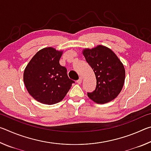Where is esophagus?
<instances>
[{"label":"esophagus","instance_id":"1","mask_svg":"<svg viewBox=\"0 0 151 151\" xmlns=\"http://www.w3.org/2000/svg\"><path fill=\"white\" fill-rule=\"evenodd\" d=\"M82 81H83V78H82V77H80V78H79L78 80L77 81V83H78V84H79V85H80V84H81V83H82Z\"/></svg>","mask_w":151,"mask_h":151}]
</instances>
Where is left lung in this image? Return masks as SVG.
Wrapping results in <instances>:
<instances>
[{
	"label": "left lung",
	"mask_w": 151,
	"mask_h": 151,
	"mask_svg": "<svg viewBox=\"0 0 151 151\" xmlns=\"http://www.w3.org/2000/svg\"><path fill=\"white\" fill-rule=\"evenodd\" d=\"M83 55L93 68L96 79V89L87 93L88 98L98 104H104L116 98L123 87L125 69L123 64L111 48L97 45L85 48Z\"/></svg>",
	"instance_id": "left-lung-1"
}]
</instances>
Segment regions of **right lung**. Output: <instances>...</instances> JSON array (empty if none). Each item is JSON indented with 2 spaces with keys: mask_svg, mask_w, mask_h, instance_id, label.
<instances>
[{
  "mask_svg": "<svg viewBox=\"0 0 151 151\" xmlns=\"http://www.w3.org/2000/svg\"><path fill=\"white\" fill-rule=\"evenodd\" d=\"M63 52L53 47L42 48L25 68L24 85L30 95L40 103L50 105L59 103L75 83L68 77L66 68L60 65Z\"/></svg>",
  "mask_w": 151,
  "mask_h": 151,
  "instance_id": "obj_1",
  "label": "right lung"
}]
</instances>
